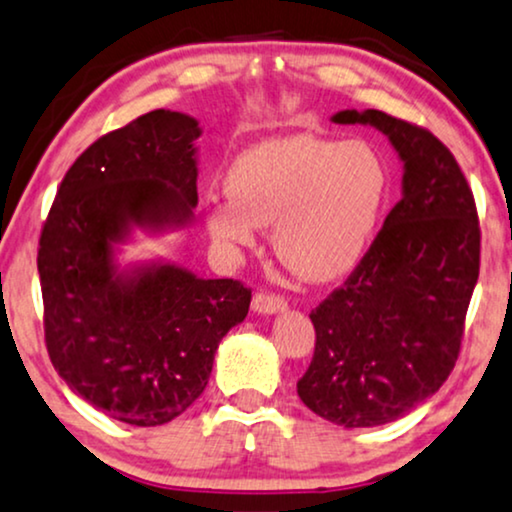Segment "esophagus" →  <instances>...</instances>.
Returning <instances> with one entry per match:
<instances>
[{"label":"esophagus","instance_id":"obj_1","mask_svg":"<svg viewBox=\"0 0 512 512\" xmlns=\"http://www.w3.org/2000/svg\"><path fill=\"white\" fill-rule=\"evenodd\" d=\"M251 308L261 315H273V313H282L287 311V301L280 299L275 294H256L254 301H251Z\"/></svg>","mask_w":512,"mask_h":512}]
</instances>
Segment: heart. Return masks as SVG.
<instances>
[{"label":"heart","instance_id":"heart-1","mask_svg":"<svg viewBox=\"0 0 512 512\" xmlns=\"http://www.w3.org/2000/svg\"><path fill=\"white\" fill-rule=\"evenodd\" d=\"M227 194L204 208L208 237L225 254L273 225L275 254L308 282H332L368 254L387 201V168L363 142L313 135L254 144L227 170Z\"/></svg>","mask_w":512,"mask_h":512}]
</instances>
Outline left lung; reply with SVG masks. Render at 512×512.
I'll use <instances>...</instances> for the list:
<instances>
[{"label":"left lung","instance_id":"left-lung-1","mask_svg":"<svg viewBox=\"0 0 512 512\" xmlns=\"http://www.w3.org/2000/svg\"><path fill=\"white\" fill-rule=\"evenodd\" d=\"M330 121L380 130L403 163L401 201L311 313L315 353L296 384L315 415L356 430L403 418L451 375L479 277V223L468 180L432 132L375 109Z\"/></svg>","mask_w":512,"mask_h":512}]
</instances>
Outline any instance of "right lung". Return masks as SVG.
<instances>
[{
    "label": "right lung",
    "mask_w": 512,
    "mask_h": 512,
    "mask_svg": "<svg viewBox=\"0 0 512 512\" xmlns=\"http://www.w3.org/2000/svg\"><path fill=\"white\" fill-rule=\"evenodd\" d=\"M197 118L159 109L92 144L63 178L42 227L37 273L54 370L94 408L166 425L206 389L218 344L249 313L235 280H204L166 258L121 263L137 232L194 220Z\"/></svg>",
    "instance_id": "add662e5"
}]
</instances>
